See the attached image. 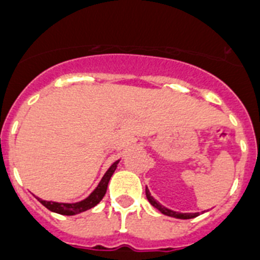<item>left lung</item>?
<instances>
[{
  "label": "left lung",
  "mask_w": 260,
  "mask_h": 260,
  "mask_svg": "<svg viewBox=\"0 0 260 260\" xmlns=\"http://www.w3.org/2000/svg\"><path fill=\"white\" fill-rule=\"evenodd\" d=\"M145 193H146L147 201H149V202H150L156 210H159V211L162 212V214L167 215V216L176 217V219H191V217H196L200 215L198 212H177V211H174V210L167 209V207H165L163 205H160V203H159L158 201H156L155 198L151 196L150 191H149V189H147V186H146V189H145Z\"/></svg>",
  "instance_id": "1"
}]
</instances>
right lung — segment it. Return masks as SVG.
Here are the masks:
<instances>
[{"mask_svg":"<svg viewBox=\"0 0 260 260\" xmlns=\"http://www.w3.org/2000/svg\"><path fill=\"white\" fill-rule=\"evenodd\" d=\"M120 162V159H118L116 162H114L113 165L110 166L109 170L105 172V175L102 176L101 181L98 182V185L95 186L94 190L83 201H79V202L74 203H64V202H54V201H44L41 198L36 197L40 202L45 206L46 209L50 210L53 212H57L60 215H76L80 214V212L86 211V210L92 209L95 205L101 202V200L104 198V196L106 194L107 185H109V181L113 176V174L115 172L116 167H118V163Z\"/></svg>","mask_w":260,"mask_h":260,"instance_id":"add662e5","label":"right lung"}]
</instances>
